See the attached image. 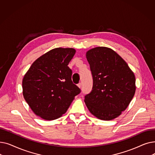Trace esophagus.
Listing matches in <instances>:
<instances>
[{
    "mask_svg": "<svg viewBox=\"0 0 155 155\" xmlns=\"http://www.w3.org/2000/svg\"><path fill=\"white\" fill-rule=\"evenodd\" d=\"M77 86H78L80 88H82V84H81V83H79V84L77 85Z\"/></svg>",
    "mask_w": 155,
    "mask_h": 155,
    "instance_id": "obj_1",
    "label": "esophagus"
}]
</instances>
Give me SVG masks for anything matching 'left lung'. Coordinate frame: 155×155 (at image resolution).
<instances>
[{
    "instance_id": "1",
    "label": "left lung",
    "mask_w": 155,
    "mask_h": 155,
    "mask_svg": "<svg viewBox=\"0 0 155 155\" xmlns=\"http://www.w3.org/2000/svg\"><path fill=\"white\" fill-rule=\"evenodd\" d=\"M93 77L92 90L85 96L92 114L104 120L119 116L136 92V78L127 63L112 49L96 47L86 53Z\"/></svg>"
}]
</instances>
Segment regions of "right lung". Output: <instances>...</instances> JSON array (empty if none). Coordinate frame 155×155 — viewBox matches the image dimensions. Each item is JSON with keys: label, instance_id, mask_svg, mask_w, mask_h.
<instances>
[{"label": "right lung", "instance_id": "right-lung-1", "mask_svg": "<svg viewBox=\"0 0 155 155\" xmlns=\"http://www.w3.org/2000/svg\"><path fill=\"white\" fill-rule=\"evenodd\" d=\"M75 52L70 48L53 49L35 61L24 76V98L36 116L48 120L60 117L80 93L68 67Z\"/></svg>", "mask_w": 155, "mask_h": 155}]
</instances>
